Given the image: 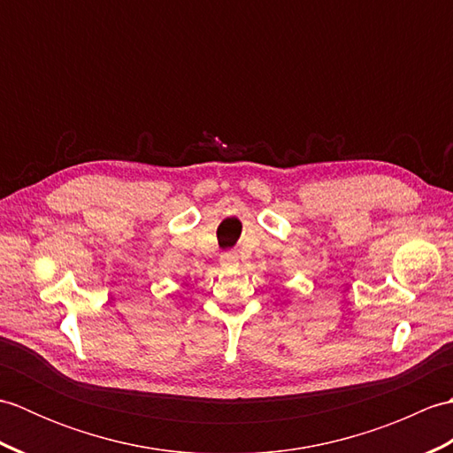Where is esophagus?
Segmentation results:
<instances>
[{
	"label": "esophagus",
	"mask_w": 453,
	"mask_h": 453,
	"mask_svg": "<svg viewBox=\"0 0 453 453\" xmlns=\"http://www.w3.org/2000/svg\"><path fill=\"white\" fill-rule=\"evenodd\" d=\"M219 261H221V266L234 268V266H237V265H239V257H237V253L229 251V253H224V255H221Z\"/></svg>",
	"instance_id": "1"
}]
</instances>
